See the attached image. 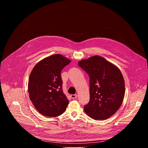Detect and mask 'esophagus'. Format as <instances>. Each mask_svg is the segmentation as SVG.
<instances>
[{
	"label": "esophagus",
	"instance_id": "esophagus-1",
	"mask_svg": "<svg viewBox=\"0 0 148 148\" xmlns=\"http://www.w3.org/2000/svg\"><path fill=\"white\" fill-rule=\"evenodd\" d=\"M77 94H73V95H71V97L72 98H77Z\"/></svg>",
	"mask_w": 148,
	"mask_h": 148
}]
</instances>
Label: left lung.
Masks as SVG:
<instances>
[{"label":"left lung","instance_id":"left-lung-1","mask_svg":"<svg viewBox=\"0 0 148 148\" xmlns=\"http://www.w3.org/2000/svg\"><path fill=\"white\" fill-rule=\"evenodd\" d=\"M90 77V102L84 111L95 120L106 119L120 108L125 96V81L120 70L102 57L94 56L78 62Z\"/></svg>","mask_w":148,"mask_h":148}]
</instances>
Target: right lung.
I'll return each mask as SVG.
<instances>
[{
  "mask_svg": "<svg viewBox=\"0 0 148 148\" xmlns=\"http://www.w3.org/2000/svg\"><path fill=\"white\" fill-rule=\"evenodd\" d=\"M71 60L54 54L40 61L33 69L28 82L29 98L42 115L56 117L65 111L69 100L63 93L61 71Z\"/></svg>",
  "mask_w": 148,
  "mask_h": 148,
  "instance_id": "right-lung-1",
  "label": "right lung"
}]
</instances>
